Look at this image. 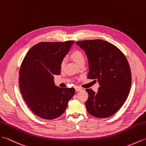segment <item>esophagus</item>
Segmentation results:
<instances>
[{"mask_svg":"<svg viewBox=\"0 0 146 146\" xmlns=\"http://www.w3.org/2000/svg\"><path fill=\"white\" fill-rule=\"evenodd\" d=\"M75 89H76V91H79V90H81L82 89V87H79V86H76V87H75Z\"/></svg>","mask_w":146,"mask_h":146,"instance_id":"34e87169","label":"esophagus"}]
</instances>
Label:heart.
Masks as SVG:
<instances>
[{"instance_id":"b5f03b06","label":"heart","mask_w":146,"mask_h":146,"mask_svg":"<svg viewBox=\"0 0 146 146\" xmlns=\"http://www.w3.org/2000/svg\"><path fill=\"white\" fill-rule=\"evenodd\" d=\"M70 57L72 58V60L75 62L76 64H79L80 62L85 61V57H84V54H82V52L79 50H74L70 54ZM65 64V60L63 59L61 61L60 63V67H63Z\"/></svg>"}]
</instances>
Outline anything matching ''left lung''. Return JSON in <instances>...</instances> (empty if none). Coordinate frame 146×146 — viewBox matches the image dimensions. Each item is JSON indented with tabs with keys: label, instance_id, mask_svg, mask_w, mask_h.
Masks as SVG:
<instances>
[{
	"label": "left lung",
	"instance_id": "8db88e82",
	"mask_svg": "<svg viewBox=\"0 0 146 146\" xmlns=\"http://www.w3.org/2000/svg\"><path fill=\"white\" fill-rule=\"evenodd\" d=\"M76 44L86 52L89 62L87 77L98 80V92L87 89V111L106 118L119 111L127 99L131 86V68L124 54L114 45L103 40H86Z\"/></svg>",
	"mask_w": 146,
	"mask_h": 146
}]
</instances>
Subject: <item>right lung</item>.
<instances>
[{"instance_id":"1","label":"right lung","mask_w":146,"mask_h":146,"mask_svg":"<svg viewBox=\"0 0 146 146\" xmlns=\"http://www.w3.org/2000/svg\"><path fill=\"white\" fill-rule=\"evenodd\" d=\"M74 43L43 42L25 55L19 71V84L22 98L38 117L52 120L62 115L76 90L55 86L54 76L60 73V63Z\"/></svg>"}]
</instances>
